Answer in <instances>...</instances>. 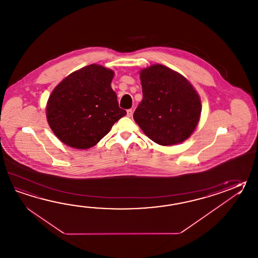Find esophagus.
Returning <instances> with one entry per match:
<instances>
[{
	"mask_svg": "<svg viewBox=\"0 0 258 258\" xmlns=\"http://www.w3.org/2000/svg\"><path fill=\"white\" fill-rule=\"evenodd\" d=\"M132 113H133L132 109H127V110H126V116H128V117H131V116H132Z\"/></svg>",
	"mask_w": 258,
	"mask_h": 258,
	"instance_id": "34e87169",
	"label": "esophagus"
}]
</instances>
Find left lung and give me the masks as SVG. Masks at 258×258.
<instances>
[{
  "mask_svg": "<svg viewBox=\"0 0 258 258\" xmlns=\"http://www.w3.org/2000/svg\"><path fill=\"white\" fill-rule=\"evenodd\" d=\"M142 101L133 118L162 146L184 142L200 122L201 100L189 81L172 69L153 64L140 71Z\"/></svg>",
  "mask_w": 258,
  "mask_h": 258,
  "instance_id": "8db88e82",
  "label": "left lung"
}]
</instances>
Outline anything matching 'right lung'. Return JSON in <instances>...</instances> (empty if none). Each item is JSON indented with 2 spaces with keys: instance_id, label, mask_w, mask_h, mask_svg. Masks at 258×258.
Wrapping results in <instances>:
<instances>
[{
  "instance_id": "1",
  "label": "right lung",
  "mask_w": 258,
  "mask_h": 258,
  "mask_svg": "<svg viewBox=\"0 0 258 258\" xmlns=\"http://www.w3.org/2000/svg\"><path fill=\"white\" fill-rule=\"evenodd\" d=\"M114 74L111 69L91 64L69 74L53 89L46 116L60 142L78 150L89 149L126 115L111 87Z\"/></svg>"
}]
</instances>
